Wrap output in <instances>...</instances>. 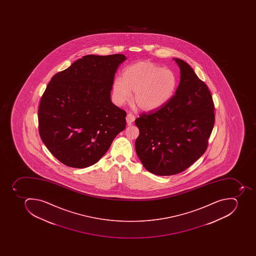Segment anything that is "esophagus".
<instances>
[{
    "label": "esophagus",
    "mask_w": 256,
    "mask_h": 256,
    "mask_svg": "<svg viewBox=\"0 0 256 256\" xmlns=\"http://www.w3.org/2000/svg\"><path fill=\"white\" fill-rule=\"evenodd\" d=\"M135 117L134 115L132 114H128L126 116V122L128 125H130L132 123L134 122Z\"/></svg>",
    "instance_id": "1"
}]
</instances>
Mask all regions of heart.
Masks as SVG:
<instances>
[{"instance_id":"b5f03b06","label":"heart","mask_w":256,"mask_h":256,"mask_svg":"<svg viewBox=\"0 0 256 256\" xmlns=\"http://www.w3.org/2000/svg\"><path fill=\"white\" fill-rule=\"evenodd\" d=\"M177 86V76L172 70L150 62H139L127 66L122 78L114 80V101L122 105L129 101L131 92H134V102L138 108L154 110L173 98Z\"/></svg>"}]
</instances>
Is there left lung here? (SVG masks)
<instances>
[{"label":"left lung","instance_id":"obj_1","mask_svg":"<svg viewBox=\"0 0 256 256\" xmlns=\"http://www.w3.org/2000/svg\"><path fill=\"white\" fill-rule=\"evenodd\" d=\"M180 68L176 94L158 109L135 120V150L146 169L156 176L181 173L205 153L214 124V105L206 84L188 63Z\"/></svg>","mask_w":256,"mask_h":256}]
</instances>
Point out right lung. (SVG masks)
<instances>
[{"mask_svg": "<svg viewBox=\"0 0 256 256\" xmlns=\"http://www.w3.org/2000/svg\"><path fill=\"white\" fill-rule=\"evenodd\" d=\"M123 54L86 55L51 78L40 98L39 134L47 149L67 166L98 161L126 128L125 110L110 91Z\"/></svg>", "mask_w": 256, "mask_h": 256, "instance_id": "1", "label": "right lung"}]
</instances>
